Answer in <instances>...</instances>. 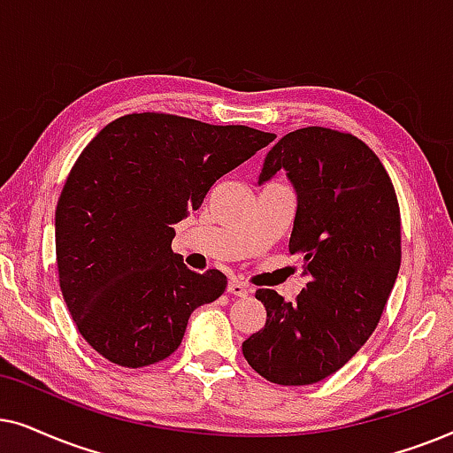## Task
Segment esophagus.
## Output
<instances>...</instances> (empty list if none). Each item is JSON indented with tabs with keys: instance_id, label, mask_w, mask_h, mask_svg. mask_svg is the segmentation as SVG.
I'll use <instances>...</instances> for the list:
<instances>
[{
	"instance_id": "34e87169",
	"label": "esophagus",
	"mask_w": 453,
	"mask_h": 453,
	"mask_svg": "<svg viewBox=\"0 0 453 453\" xmlns=\"http://www.w3.org/2000/svg\"><path fill=\"white\" fill-rule=\"evenodd\" d=\"M227 292H230L232 296H246V294H249V286L238 280H232L227 283Z\"/></svg>"
}]
</instances>
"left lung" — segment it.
I'll return each mask as SVG.
<instances>
[{"label":"left lung","instance_id":"left-lung-1","mask_svg":"<svg viewBox=\"0 0 453 453\" xmlns=\"http://www.w3.org/2000/svg\"><path fill=\"white\" fill-rule=\"evenodd\" d=\"M280 170L298 201L288 249L303 255L309 281L294 303L257 289L267 321L242 354L271 383L311 385L340 371L375 331L400 271V207L379 157L346 132H289L265 157L258 184Z\"/></svg>","mask_w":453,"mask_h":453}]
</instances>
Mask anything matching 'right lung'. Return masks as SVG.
I'll return each instance as SVG.
<instances>
[{
    "label": "right lung",
    "instance_id": "obj_1",
    "mask_svg": "<svg viewBox=\"0 0 453 453\" xmlns=\"http://www.w3.org/2000/svg\"><path fill=\"white\" fill-rule=\"evenodd\" d=\"M275 134L170 113L113 119L87 144L56 209L59 288L78 331L113 365L141 369L182 343L192 311L227 286L172 250L173 223Z\"/></svg>",
    "mask_w": 453,
    "mask_h": 453
}]
</instances>
